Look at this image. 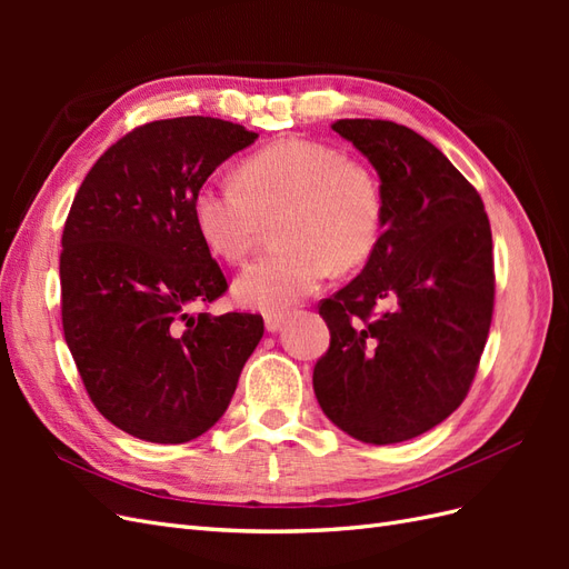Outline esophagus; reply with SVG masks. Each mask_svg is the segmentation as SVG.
Masks as SVG:
<instances>
[{"mask_svg": "<svg viewBox=\"0 0 569 569\" xmlns=\"http://www.w3.org/2000/svg\"><path fill=\"white\" fill-rule=\"evenodd\" d=\"M284 322H287V316L284 313H270V316H266V330L268 332H280L282 327H284Z\"/></svg>", "mask_w": 569, "mask_h": 569, "instance_id": "34e87169", "label": "esophagus"}]
</instances>
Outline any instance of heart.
Returning a JSON list of instances; mask_svg holds the SVG:
<instances>
[{
	"mask_svg": "<svg viewBox=\"0 0 569 569\" xmlns=\"http://www.w3.org/2000/svg\"><path fill=\"white\" fill-rule=\"evenodd\" d=\"M382 187L372 170L311 140H282L249 157L237 178H211L194 194L203 242L242 261L266 222L280 218L282 249L256 258L234 280L239 303L282 311L313 295L330 268L363 266L382 234Z\"/></svg>",
	"mask_w": 569,
	"mask_h": 569,
	"instance_id": "obj_1",
	"label": "heart"
}]
</instances>
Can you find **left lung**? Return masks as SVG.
<instances>
[{
  "instance_id": "8db88e82",
  "label": "left lung",
  "mask_w": 569,
  "mask_h": 569,
  "mask_svg": "<svg viewBox=\"0 0 569 569\" xmlns=\"http://www.w3.org/2000/svg\"><path fill=\"white\" fill-rule=\"evenodd\" d=\"M380 176L382 234L356 280L320 303L322 412L363 443L425 435L462 403L493 311L491 228L477 189L422 134L391 120L332 126Z\"/></svg>"
}]
</instances>
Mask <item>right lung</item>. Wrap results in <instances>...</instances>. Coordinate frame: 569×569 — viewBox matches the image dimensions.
<instances>
[{
    "label": "right lung",
    "instance_id": "add662e5",
    "mask_svg": "<svg viewBox=\"0 0 569 569\" xmlns=\"http://www.w3.org/2000/svg\"><path fill=\"white\" fill-rule=\"evenodd\" d=\"M256 137L220 118L153 120L101 153L68 213L63 337L97 410L142 441L209 432L263 337L261 316L194 313L228 289L194 194Z\"/></svg>",
    "mask_w": 569,
    "mask_h": 569
}]
</instances>
